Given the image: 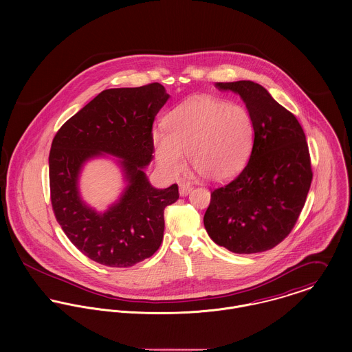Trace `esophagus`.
<instances>
[{"mask_svg": "<svg viewBox=\"0 0 352 352\" xmlns=\"http://www.w3.org/2000/svg\"><path fill=\"white\" fill-rule=\"evenodd\" d=\"M192 191V186L190 183H182L179 187V194L180 197H187Z\"/></svg>", "mask_w": 352, "mask_h": 352, "instance_id": "34e87169", "label": "esophagus"}]
</instances>
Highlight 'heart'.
Here are the masks:
<instances>
[{
	"mask_svg": "<svg viewBox=\"0 0 352 352\" xmlns=\"http://www.w3.org/2000/svg\"><path fill=\"white\" fill-rule=\"evenodd\" d=\"M165 131L154 130L151 142L158 166L169 176L184 168V155L203 179H234L251 157L254 123L250 111L211 96H195L164 119Z\"/></svg>",
	"mask_w": 352,
	"mask_h": 352,
	"instance_id": "heart-1",
	"label": "heart"
}]
</instances>
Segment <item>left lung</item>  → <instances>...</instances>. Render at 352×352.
Returning a JSON list of instances; mask_svg holds the SVG:
<instances>
[{"label": "left lung", "instance_id": "obj_1", "mask_svg": "<svg viewBox=\"0 0 352 352\" xmlns=\"http://www.w3.org/2000/svg\"><path fill=\"white\" fill-rule=\"evenodd\" d=\"M217 87L245 102L254 140L244 170L211 192L204 228L217 245L233 253L268 251L292 232L310 188L305 133L297 118L261 85L234 81Z\"/></svg>", "mask_w": 352, "mask_h": 352}]
</instances>
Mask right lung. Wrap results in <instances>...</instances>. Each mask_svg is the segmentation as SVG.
<instances>
[{
	"label": "right lung",
	"instance_id": "obj_1",
	"mask_svg": "<svg viewBox=\"0 0 352 352\" xmlns=\"http://www.w3.org/2000/svg\"><path fill=\"white\" fill-rule=\"evenodd\" d=\"M168 99L158 82L105 89L52 140L49 165L55 218L73 245L102 265L131 267L162 243L164 210L179 199V188H154L145 169L154 151L153 122ZM109 155L122 170L125 188L118 201L98 212L80 198L79 177L88 160Z\"/></svg>",
	"mask_w": 352,
	"mask_h": 352
}]
</instances>
